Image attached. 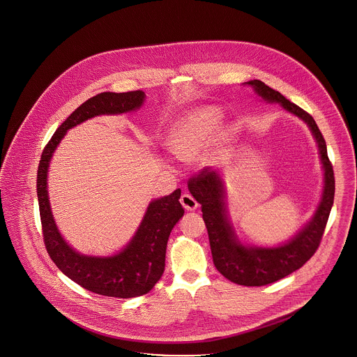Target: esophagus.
<instances>
[{
    "mask_svg": "<svg viewBox=\"0 0 357 357\" xmlns=\"http://www.w3.org/2000/svg\"><path fill=\"white\" fill-rule=\"evenodd\" d=\"M181 204L183 206L184 209L187 211H195L197 208V202L190 194H183L181 197Z\"/></svg>",
    "mask_w": 357,
    "mask_h": 357,
    "instance_id": "obj_1",
    "label": "esophagus"
}]
</instances>
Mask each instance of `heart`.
<instances>
[{
  "label": "heart",
  "instance_id": "obj_1",
  "mask_svg": "<svg viewBox=\"0 0 357 357\" xmlns=\"http://www.w3.org/2000/svg\"><path fill=\"white\" fill-rule=\"evenodd\" d=\"M217 111L199 109L184 116L174 126L167 139L169 149L182 160L194 158L204 149L217 124Z\"/></svg>",
  "mask_w": 357,
  "mask_h": 357
}]
</instances>
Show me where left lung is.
Segmentation results:
<instances>
[{
    "mask_svg": "<svg viewBox=\"0 0 357 357\" xmlns=\"http://www.w3.org/2000/svg\"><path fill=\"white\" fill-rule=\"evenodd\" d=\"M246 84L254 87L261 99L268 103H280L281 107L309 126L318 144L324 170L322 200L313 218L291 241L278 248L245 246L239 242L227 217L225 191L220 174L211 167H204L190 178L188 190L202 204L203 220L206 222L212 258L217 271L227 280L238 285L261 287L280 280L301 268L319 248L330 211L334 204L335 178L333 165L327 155L326 141L313 116L259 79H252Z\"/></svg>",
    "mask_w": 357,
    "mask_h": 357,
    "instance_id": "obj_1",
    "label": "left lung"
}]
</instances>
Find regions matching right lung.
Here are the masks:
<instances>
[{
  "label": "right lung",
  "instance_id": "obj_1",
  "mask_svg": "<svg viewBox=\"0 0 357 357\" xmlns=\"http://www.w3.org/2000/svg\"><path fill=\"white\" fill-rule=\"evenodd\" d=\"M141 90L128 93H99L75 109L56 130L45 145L38 167L36 192L39 202L44 245L57 268L90 292L130 298L151 292L165 271V257L169 236L174 225L183 216L179 203L181 190L151 202L136 234L126 249L118 254L99 258L87 257L72 249L54 224L51 212L47 174L54 149L63 140L66 130L98 115H116L135 111L144 103Z\"/></svg>",
  "mask_w": 357,
  "mask_h": 357
}]
</instances>
